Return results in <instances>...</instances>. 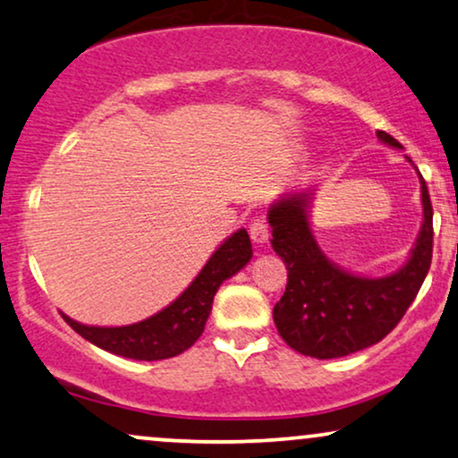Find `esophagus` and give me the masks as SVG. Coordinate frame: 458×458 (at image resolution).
<instances>
[{
  "mask_svg": "<svg viewBox=\"0 0 458 458\" xmlns=\"http://www.w3.org/2000/svg\"><path fill=\"white\" fill-rule=\"evenodd\" d=\"M249 234H251V241L258 242V245H262L270 239V228L268 224L264 222V219H253L251 225H249Z\"/></svg>",
  "mask_w": 458,
  "mask_h": 458,
  "instance_id": "1",
  "label": "esophagus"
}]
</instances>
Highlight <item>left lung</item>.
I'll use <instances>...</instances> for the list:
<instances>
[{
  "label": "left lung",
  "instance_id": "8db88e82",
  "mask_svg": "<svg viewBox=\"0 0 458 458\" xmlns=\"http://www.w3.org/2000/svg\"><path fill=\"white\" fill-rule=\"evenodd\" d=\"M380 141L402 148L389 132ZM422 228L408 264L395 275L366 279L340 270L317 245L309 225L310 194H289L270 207L272 249L287 266V287L272 317L281 338L302 355L344 357L385 338L406 315L433 253V207L420 175Z\"/></svg>",
  "mask_w": 458,
  "mask_h": 458
}]
</instances>
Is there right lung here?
<instances>
[{"label": "right lung", "mask_w": 458, "mask_h": 458, "mask_svg": "<svg viewBox=\"0 0 458 458\" xmlns=\"http://www.w3.org/2000/svg\"><path fill=\"white\" fill-rule=\"evenodd\" d=\"M249 259H251V241H249L247 230H239L222 242V247L209 258L192 285L175 302L156 312L149 319L123 327L82 326L65 315L63 319L89 343L114 355L139 359V361L175 357L188 351L200 338V334L205 332V323L209 319L217 287L234 272H239Z\"/></svg>", "instance_id": "obj_1"}]
</instances>
